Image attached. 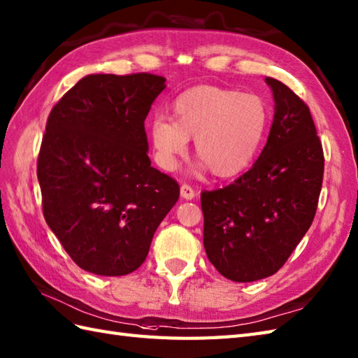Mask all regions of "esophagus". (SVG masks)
Returning <instances> with one entry per match:
<instances>
[{"mask_svg": "<svg viewBox=\"0 0 358 358\" xmlns=\"http://www.w3.org/2000/svg\"><path fill=\"white\" fill-rule=\"evenodd\" d=\"M180 192H181V196L185 199H194L195 198V190H194L192 186H189V185H181Z\"/></svg>", "mask_w": 358, "mask_h": 358, "instance_id": "esophagus-1", "label": "esophagus"}]
</instances>
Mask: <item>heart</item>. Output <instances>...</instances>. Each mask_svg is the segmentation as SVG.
<instances>
[{
    "mask_svg": "<svg viewBox=\"0 0 358 358\" xmlns=\"http://www.w3.org/2000/svg\"><path fill=\"white\" fill-rule=\"evenodd\" d=\"M172 120L157 114L148 123L155 160L176 171L187 151V138L217 177L238 176L253 163L270 123V106L259 94L198 85L173 101Z\"/></svg>",
    "mask_w": 358,
    "mask_h": 358,
    "instance_id": "1",
    "label": "heart"
}]
</instances>
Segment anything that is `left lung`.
<instances>
[{"mask_svg": "<svg viewBox=\"0 0 358 358\" xmlns=\"http://www.w3.org/2000/svg\"><path fill=\"white\" fill-rule=\"evenodd\" d=\"M259 159L231 185L201 192L206 255L224 278L253 282L287 262L308 231L323 181L322 141L310 108L280 80Z\"/></svg>", "mask_w": 358, "mask_h": 358, "instance_id": "left-lung-1", "label": "left lung"}]
</instances>
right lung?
<instances>
[{
  "label": "right lung",
  "instance_id": "obj_1",
  "mask_svg": "<svg viewBox=\"0 0 358 358\" xmlns=\"http://www.w3.org/2000/svg\"><path fill=\"white\" fill-rule=\"evenodd\" d=\"M164 82L149 73L88 74L48 115L38 155L43 212L82 270H137L178 201V182L148 157L145 119Z\"/></svg>",
  "mask_w": 358,
  "mask_h": 358
}]
</instances>
